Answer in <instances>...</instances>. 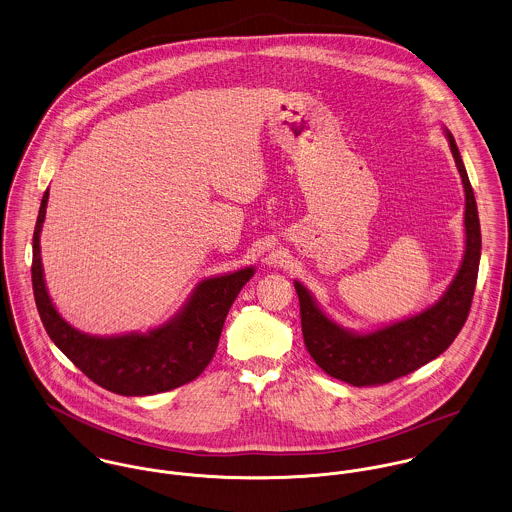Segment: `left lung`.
<instances>
[{
    "label": "left lung",
    "mask_w": 512,
    "mask_h": 512,
    "mask_svg": "<svg viewBox=\"0 0 512 512\" xmlns=\"http://www.w3.org/2000/svg\"><path fill=\"white\" fill-rule=\"evenodd\" d=\"M443 134L465 192V249L453 281L433 305L372 330H352L326 314L307 287L295 279L308 354L328 376L350 386L388 384L435 360L449 348L469 316L481 261V225L455 138L445 126Z\"/></svg>",
    "instance_id": "obj_1"
}]
</instances>
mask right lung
I'll return each mask as SVG.
<instances>
[{
    "label": "right lung",
    "instance_id": "1",
    "mask_svg": "<svg viewBox=\"0 0 512 512\" xmlns=\"http://www.w3.org/2000/svg\"><path fill=\"white\" fill-rule=\"evenodd\" d=\"M49 190L33 231V295L41 322L55 346L95 384L120 396H152L196 380L211 362L225 316L255 267L202 279L182 308L146 332L89 334L69 324L51 301L41 263V231Z\"/></svg>",
    "mask_w": 512,
    "mask_h": 512
}]
</instances>
